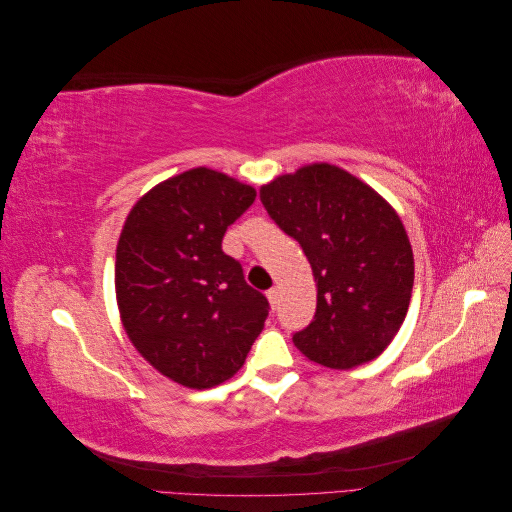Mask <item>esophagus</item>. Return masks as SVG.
<instances>
[{"mask_svg": "<svg viewBox=\"0 0 512 512\" xmlns=\"http://www.w3.org/2000/svg\"><path fill=\"white\" fill-rule=\"evenodd\" d=\"M267 297H269L271 305H275V303H277V299H280V290H277V288H271V290L267 292Z\"/></svg>", "mask_w": 512, "mask_h": 512, "instance_id": "1", "label": "esophagus"}]
</instances>
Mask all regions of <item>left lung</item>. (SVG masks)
<instances>
[{
  "label": "left lung",
  "instance_id": "1",
  "mask_svg": "<svg viewBox=\"0 0 512 512\" xmlns=\"http://www.w3.org/2000/svg\"><path fill=\"white\" fill-rule=\"evenodd\" d=\"M260 200L314 273L316 316L294 346L329 369L378 359L406 320L414 286L412 245L389 200L329 162L260 185Z\"/></svg>",
  "mask_w": 512,
  "mask_h": 512
}]
</instances>
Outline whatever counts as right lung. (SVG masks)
Masks as SVG:
<instances>
[{"label":"right lung","mask_w":512,"mask_h":512,"mask_svg":"<svg viewBox=\"0 0 512 512\" xmlns=\"http://www.w3.org/2000/svg\"><path fill=\"white\" fill-rule=\"evenodd\" d=\"M256 190L207 166L153 185L123 222L115 258L119 320L138 354L188 389L243 367L269 303L222 252L226 228Z\"/></svg>","instance_id":"1"}]
</instances>
